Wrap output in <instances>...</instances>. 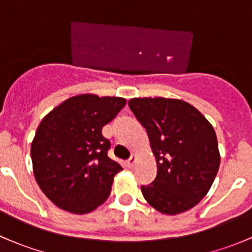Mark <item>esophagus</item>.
Instances as JSON below:
<instances>
[{
  "label": "esophagus",
  "mask_w": 252,
  "mask_h": 252,
  "mask_svg": "<svg viewBox=\"0 0 252 252\" xmlns=\"http://www.w3.org/2000/svg\"><path fill=\"white\" fill-rule=\"evenodd\" d=\"M135 162H136V156L135 155H131L130 158L126 161V164H128V167H133L134 164H135Z\"/></svg>",
  "instance_id": "obj_1"
}]
</instances>
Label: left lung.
Returning a JSON list of instances; mask_svg holds the SVG:
<instances>
[{
  "label": "left lung",
  "mask_w": 252,
  "mask_h": 252,
  "mask_svg": "<svg viewBox=\"0 0 252 252\" xmlns=\"http://www.w3.org/2000/svg\"><path fill=\"white\" fill-rule=\"evenodd\" d=\"M128 105L146 129L157 162L154 182L141 185L145 200L164 215L190 210L206 196L220 168L215 129L182 100L131 98Z\"/></svg>",
  "instance_id": "obj_1"
}]
</instances>
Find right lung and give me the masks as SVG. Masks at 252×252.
I'll return each mask as SVG.
<instances>
[{"instance_id":"right-lung-1","label":"right lung","mask_w":252,"mask_h":252,"mask_svg":"<svg viewBox=\"0 0 252 252\" xmlns=\"http://www.w3.org/2000/svg\"><path fill=\"white\" fill-rule=\"evenodd\" d=\"M126 98L78 95L53 108L32 142L34 177L57 207L84 215L111 194L122 167L112 161L102 128L126 106Z\"/></svg>"}]
</instances>
